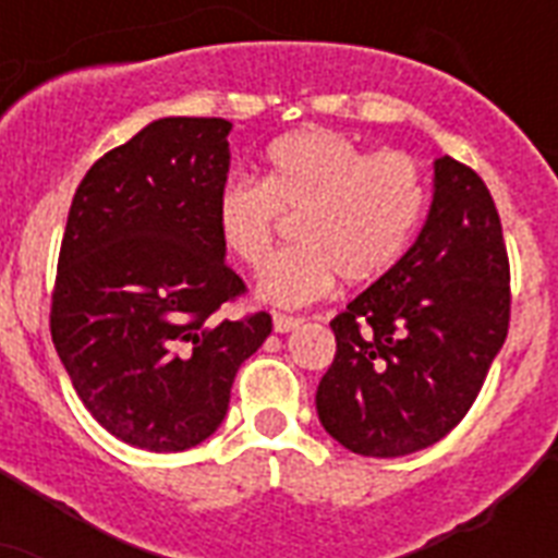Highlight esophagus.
Segmentation results:
<instances>
[{
  "instance_id": "1",
  "label": "esophagus",
  "mask_w": 558,
  "mask_h": 558,
  "mask_svg": "<svg viewBox=\"0 0 558 558\" xmlns=\"http://www.w3.org/2000/svg\"><path fill=\"white\" fill-rule=\"evenodd\" d=\"M271 327H275V332H292L301 327V318H292V315H275L271 318Z\"/></svg>"
}]
</instances>
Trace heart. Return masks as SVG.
Wrapping results in <instances>:
<instances>
[{
  "label": "heart",
  "instance_id": "obj_1",
  "mask_svg": "<svg viewBox=\"0 0 558 558\" xmlns=\"http://www.w3.org/2000/svg\"><path fill=\"white\" fill-rule=\"evenodd\" d=\"M425 210V179L399 150L365 153L336 130H298L269 144L260 185L234 179L217 193V234L245 269L269 260L280 217H295V248L269 263L257 295L304 306L339 280L381 278L411 243Z\"/></svg>",
  "mask_w": 558,
  "mask_h": 558
}]
</instances>
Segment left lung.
<instances>
[{
  "mask_svg": "<svg viewBox=\"0 0 558 558\" xmlns=\"http://www.w3.org/2000/svg\"><path fill=\"white\" fill-rule=\"evenodd\" d=\"M336 359L315 393L332 440L402 458L466 416L510 327V260L484 179L434 161L414 245L330 322Z\"/></svg>",
  "mask_w": 558,
  "mask_h": 558,
  "instance_id": "left-lung-1",
  "label": "left lung"
}]
</instances>
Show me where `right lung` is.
<instances>
[{
    "instance_id": "add662e5",
    "label": "right lung",
    "mask_w": 558,
    "mask_h": 558,
    "mask_svg": "<svg viewBox=\"0 0 558 558\" xmlns=\"http://www.w3.org/2000/svg\"><path fill=\"white\" fill-rule=\"evenodd\" d=\"M228 133L226 118H159L95 161L69 208L51 339L89 414L135 449L208 440L271 332L269 313L217 315L245 292L214 219Z\"/></svg>"
}]
</instances>
